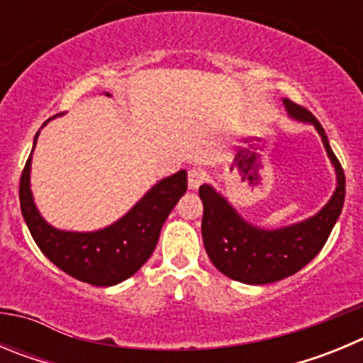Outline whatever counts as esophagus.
I'll return each mask as SVG.
<instances>
[{"mask_svg":"<svg viewBox=\"0 0 363 363\" xmlns=\"http://www.w3.org/2000/svg\"><path fill=\"white\" fill-rule=\"evenodd\" d=\"M187 179H189V189H191V191H196V189L203 184L205 172L201 171V169H191V171H189Z\"/></svg>","mask_w":363,"mask_h":363,"instance_id":"obj_1","label":"esophagus"}]
</instances>
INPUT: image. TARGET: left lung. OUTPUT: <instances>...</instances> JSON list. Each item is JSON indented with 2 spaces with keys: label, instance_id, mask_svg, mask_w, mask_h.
Listing matches in <instances>:
<instances>
[{
  "label": "left lung",
  "instance_id": "obj_1",
  "mask_svg": "<svg viewBox=\"0 0 363 363\" xmlns=\"http://www.w3.org/2000/svg\"><path fill=\"white\" fill-rule=\"evenodd\" d=\"M284 105L291 118L314 125V129L318 130L327 156L335 167L336 189L331 200L314 216L294 225L269 230L243 220L220 192L207 184L201 185V236L205 251L218 271L242 284H272L306 267L322 251L344 207V169L329 145L325 130L307 108L300 107L291 99H284Z\"/></svg>",
  "mask_w": 363,
  "mask_h": 363
}]
</instances>
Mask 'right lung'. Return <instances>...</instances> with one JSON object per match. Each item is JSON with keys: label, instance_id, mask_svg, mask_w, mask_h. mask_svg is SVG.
Returning a JSON list of instances; mask_svg holds the SVG:
<instances>
[{"label": "right lung", "instance_id": "add662e5", "mask_svg": "<svg viewBox=\"0 0 363 363\" xmlns=\"http://www.w3.org/2000/svg\"><path fill=\"white\" fill-rule=\"evenodd\" d=\"M38 136L40 133L34 136V147ZM30 163L32 152L19 179V205L32 238L56 267L96 287L120 284L145 264L158 243L167 216L187 191V172L178 171L160 179L129 213L112 225L92 233L60 230L43 220L34 203Z\"/></svg>", "mask_w": 363, "mask_h": 363}]
</instances>
